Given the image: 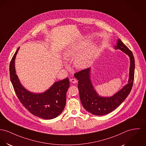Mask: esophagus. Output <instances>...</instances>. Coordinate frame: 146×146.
I'll use <instances>...</instances> for the list:
<instances>
[{"mask_svg": "<svg viewBox=\"0 0 146 146\" xmlns=\"http://www.w3.org/2000/svg\"><path fill=\"white\" fill-rule=\"evenodd\" d=\"M70 81L71 83H76L77 82V80L75 78H71L70 79Z\"/></svg>", "mask_w": 146, "mask_h": 146, "instance_id": "34e87169", "label": "esophagus"}]
</instances>
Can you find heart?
<instances>
[{
	"mask_svg": "<svg viewBox=\"0 0 146 146\" xmlns=\"http://www.w3.org/2000/svg\"><path fill=\"white\" fill-rule=\"evenodd\" d=\"M88 42H81L68 48L64 52L66 59L76 58L75 66L79 69L90 67L93 63L98 50L96 46L90 45Z\"/></svg>",
	"mask_w": 146,
	"mask_h": 146,
	"instance_id": "obj_1",
	"label": "heart"
}]
</instances>
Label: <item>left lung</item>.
I'll use <instances>...</instances> for the list:
<instances>
[{
    "instance_id": "1",
    "label": "left lung",
    "mask_w": 146,
    "mask_h": 146,
    "mask_svg": "<svg viewBox=\"0 0 146 146\" xmlns=\"http://www.w3.org/2000/svg\"><path fill=\"white\" fill-rule=\"evenodd\" d=\"M115 49L121 50L129 56L130 68L128 84L112 97H101L94 90L90 78V68L74 74V77L78 80V88L81 103L87 111L94 115H103L112 112L125 100L133 86L135 67L133 53L119 39Z\"/></svg>"
}]
</instances>
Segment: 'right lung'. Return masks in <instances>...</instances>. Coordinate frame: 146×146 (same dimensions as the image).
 <instances>
[{
  "instance_id": "1",
  "label": "right lung",
  "mask_w": 146,
  "mask_h": 146,
  "mask_svg": "<svg viewBox=\"0 0 146 146\" xmlns=\"http://www.w3.org/2000/svg\"><path fill=\"white\" fill-rule=\"evenodd\" d=\"M19 49L15 52L10 66V78L14 90L23 106L34 115L45 119L56 118L64 109L66 93L69 87L68 78L55 82L44 93H34L21 84L15 69V59Z\"/></svg>"
}]
</instances>
